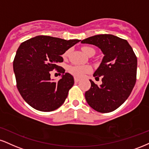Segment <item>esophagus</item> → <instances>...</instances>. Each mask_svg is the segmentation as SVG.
<instances>
[{"mask_svg":"<svg viewBox=\"0 0 149 149\" xmlns=\"http://www.w3.org/2000/svg\"><path fill=\"white\" fill-rule=\"evenodd\" d=\"M74 80H75V82H78L80 81V79H79V78H74Z\"/></svg>","mask_w":149,"mask_h":149,"instance_id":"obj_1","label":"esophagus"}]
</instances>
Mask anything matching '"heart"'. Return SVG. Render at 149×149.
Returning a JSON list of instances; mask_svg holds the SVG:
<instances>
[{
  "mask_svg": "<svg viewBox=\"0 0 149 149\" xmlns=\"http://www.w3.org/2000/svg\"><path fill=\"white\" fill-rule=\"evenodd\" d=\"M82 51L85 54L87 55H89L91 53L94 52L95 51L94 48L92 47H89V46H83L82 47ZM69 51L65 52L64 53L63 57H66L68 55ZM91 71V67L89 66H79V65H71L68 67V71L72 74L73 76L78 77V78H80L84 75V73L89 72Z\"/></svg>",
  "mask_w": 149,
  "mask_h": 149,
  "instance_id": "heart-1",
  "label": "heart"
}]
</instances>
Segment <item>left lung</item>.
<instances>
[{"label": "left lung", "mask_w": 149, "mask_h": 149, "mask_svg": "<svg viewBox=\"0 0 149 149\" xmlns=\"http://www.w3.org/2000/svg\"><path fill=\"white\" fill-rule=\"evenodd\" d=\"M97 46L104 57L94 76L102 77L100 86L90 80L85 92L89 106L102 113L115 110L126 101L136 82L137 60L126 39L112 35H97L81 41Z\"/></svg>", "instance_id": "left-lung-1"}]
</instances>
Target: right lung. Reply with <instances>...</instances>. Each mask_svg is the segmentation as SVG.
Here are the masks:
<instances>
[{"mask_svg": "<svg viewBox=\"0 0 149 149\" xmlns=\"http://www.w3.org/2000/svg\"><path fill=\"white\" fill-rule=\"evenodd\" d=\"M80 41L40 35L21 43L13 69L18 90L28 105L42 112H51L64 103L74 80L58 64L63 62L61 55ZM53 69L62 73L57 82L50 79Z\"/></svg>", "mask_w": 149, "mask_h": 149, "instance_id": "obj_1", "label": "right lung"}]
</instances>
